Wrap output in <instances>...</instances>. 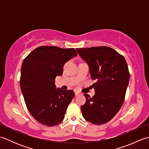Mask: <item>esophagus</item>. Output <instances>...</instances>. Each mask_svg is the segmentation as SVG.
I'll return each instance as SVG.
<instances>
[{
	"mask_svg": "<svg viewBox=\"0 0 149 149\" xmlns=\"http://www.w3.org/2000/svg\"><path fill=\"white\" fill-rule=\"evenodd\" d=\"M75 95H78L80 94V92L78 91H75Z\"/></svg>",
	"mask_w": 149,
	"mask_h": 149,
	"instance_id": "obj_1",
	"label": "esophagus"
}]
</instances>
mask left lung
Wrapping results in <instances>:
<instances>
[{"label":"left lung","instance_id":"8db88e82","mask_svg":"<svg viewBox=\"0 0 149 149\" xmlns=\"http://www.w3.org/2000/svg\"><path fill=\"white\" fill-rule=\"evenodd\" d=\"M79 54L89 65L92 86L95 94L92 97L84 93L86 103L81 107L85 120L95 125L110 121L119 111L124 102L129 84L128 66L122 55L109 47L77 49Z\"/></svg>","mask_w":149,"mask_h":149}]
</instances>
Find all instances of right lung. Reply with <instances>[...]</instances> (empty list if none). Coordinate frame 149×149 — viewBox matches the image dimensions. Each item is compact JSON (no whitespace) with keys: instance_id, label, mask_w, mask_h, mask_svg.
<instances>
[{"instance_id":"add662e5","label":"right lung","mask_w":149,"mask_h":149,"mask_svg":"<svg viewBox=\"0 0 149 149\" xmlns=\"http://www.w3.org/2000/svg\"><path fill=\"white\" fill-rule=\"evenodd\" d=\"M77 56L74 48L41 46L33 50L22 63V93L28 111L42 124L52 127L64 119L75 93L72 90L56 89L55 79L63 74L65 63Z\"/></svg>"}]
</instances>
